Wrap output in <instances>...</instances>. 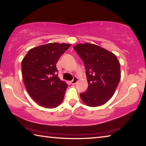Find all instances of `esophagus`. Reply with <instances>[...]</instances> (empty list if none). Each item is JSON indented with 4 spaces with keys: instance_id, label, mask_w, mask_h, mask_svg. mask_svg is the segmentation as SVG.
I'll return each instance as SVG.
<instances>
[{
    "instance_id": "esophagus-1",
    "label": "esophagus",
    "mask_w": 146,
    "mask_h": 146,
    "mask_svg": "<svg viewBox=\"0 0 146 146\" xmlns=\"http://www.w3.org/2000/svg\"><path fill=\"white\" fill-rule=\"evenodd\" d=\"M78 78L77 77H74L73 79V80H72L70 81V83L72 85H75V84L78 83Z\"/></svg>"
}]
</instances>
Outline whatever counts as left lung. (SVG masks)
Masks as SVG:
<instances>
[{"instance_id":"8db88e82","label":"left lung","mask_w":146,"mask_h":146,"mask_svg":"<svg viewBox=\"0 0 146 146\" xmlns=\"http://www.w3.org/2000/svg\"><path fill=\"white\" fill-rule=\"evenodd\" d=\"M82 59L86 68L88 90L80 94L86 105H103L111 99L121 80V66L111 52L90 43H80L74 47Z\"/></svg>"}]
</instances>
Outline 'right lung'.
Masks as SVG:
<instances>
[{"label":"right lung","mask_w":146,"mask_h":146,"mask_svg":"<svg viewBox=\"0 0 146 146\" xmlns=\"http://www.w3.org/2000/svg\"><path fill=\"white\" fill-rule=\"evenodd\" d=\"M71 45L50 43L28 51L22 61V72L28 94L40 106L56 108L62 103L67 84L59 78L56 65Z\"/></svg>","instance_id":"right-lung-1"}]
</instances>
